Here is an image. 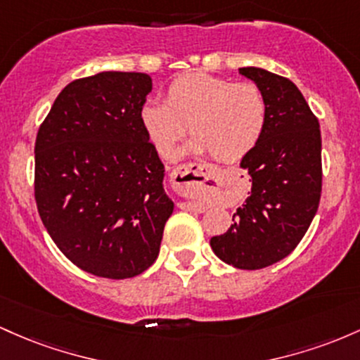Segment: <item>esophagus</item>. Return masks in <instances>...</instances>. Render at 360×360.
I'll use <instances>...</instances> for the list:
<instances>
[{"instance_id": "1", "label": "esophagus", "mask_w": 360, "mask_h": 360, "mask_svg": "<svg viewBox=\"0 0 360 360\" xmlns=\"http://www.w3.org/2000/svg\"><path fill=\"white\" fill-rule=\"evenodd\" d=\"M214 173H216V168L211 165L187 163L173 169L169 180H172V187L175 188V192L181 195H195L202 191V187H205V181L212 179ZM185 205L191 209H200L197 202H187Z\"/></svg>"}]
</instances>
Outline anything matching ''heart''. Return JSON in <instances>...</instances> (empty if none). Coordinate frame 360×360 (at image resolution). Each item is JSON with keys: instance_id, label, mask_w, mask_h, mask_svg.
Masks as SVG:
<instances>
[{"instance_id": "heart-1", "label": "heart", "mask_w": 360, "mask_h": 360, "mask_svg": "<svg viewBox=\"0 0 360 360\" xmlns=\"http://www.w3.org/2000/svg\"><path fill=\"white\" fill-rule=\"evenodd\" d=\"M143 131L160 156L169 158L185 131L195 137L193 153L231 163L245 158L260 141L267 124V102L255 83H234L223 76L188 72L173 79L165 103L141 107Z\"/></svg>"}]
</instances>
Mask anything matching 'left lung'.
Returning <instances> with one entry per match:
<instances>
[{"label": "left lung", "mask_w": 360, "mask_h": 360, "mask_svg": "<svg viewBox=\"0 0 360 360\" xmlns=\"http://www.w3.org/2000/svg\"><path fill=\"white\" fill-rule=\"evenodd\" d=\"M267 102V124L257 146L241 160L252 192L233 214L211 248L228 265L243 270L269 267L300 245L321 197V132L302 93L290 79L240 68Z\"/></svg>", "instance_id": "1"}]
</instances>
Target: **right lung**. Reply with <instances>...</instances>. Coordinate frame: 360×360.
<instances>
[{
  "label": "right lung",
  "mask_w": 360,
  "mask_h": 360,
  "mask_svg": "<svg viewBox=\"0 0 360 360\" xmlns=\"http://www.w3.org/2000/svg\"><path fill=\"white\" fill-rule=\"evenodd\" d=\"M144 72L103 71L59 93L35 139V202L52 241L76 267L129 278L158 258L173 202L139 120Z\"/></svg>",
  "instance_id": "obj_1"
}]
</instances>
